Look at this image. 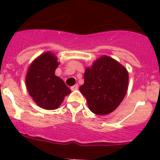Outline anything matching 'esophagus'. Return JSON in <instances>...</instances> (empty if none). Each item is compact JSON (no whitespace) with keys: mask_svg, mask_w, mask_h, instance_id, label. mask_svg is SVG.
<instances>
[{"mask_svg":"<svg viewBox=\"0 0 160 160\" xmlns=\"http://www.w3.org/2000/svg\"><path fill=\"white\" fill-rule=\"evenodd\" d=\"M78 88H79V85H78V84H75V85H73V86H71V87H70V90H78Z\"/></svg>","mask_w":160,"mask_h":160,"instance_id":"1","label":"esophagus"}]
</instances>
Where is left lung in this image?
<instances>
[{"instance_id":"1","label":"left lung","mask_w":160,"mask_h":160,"mask_svg":"<svg viewBox=\"0 0 160 160\" xmlns=\"http://www.w3.org/2000/svg\"><path fill=\"white\" fill-rule=\"evenodd\" d=\"M80 90L95 114H110L120 105L128 90L126 68L113 58L102 55L86 67Z\"/></svg>"}]
</instances>
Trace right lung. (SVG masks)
<instances>
[{
	"label": "right lung",
	"instance_id": "add662e5",
	"mask_svg": "<svg viewBox=\"0 0 160 160\" xmlns=\"http://www.w3.org/2000/svg\"><path fill=\"white\" fill-rule=\"evenodd\" d=\"M59 64L54 53L47 51L32 61L26 73L27 91L42 109H57L65 96L71 92L62 79L55 75Z\"/></svg>",
	"mask_w": 160,
	"mask_h": 160
}]
</instances>
